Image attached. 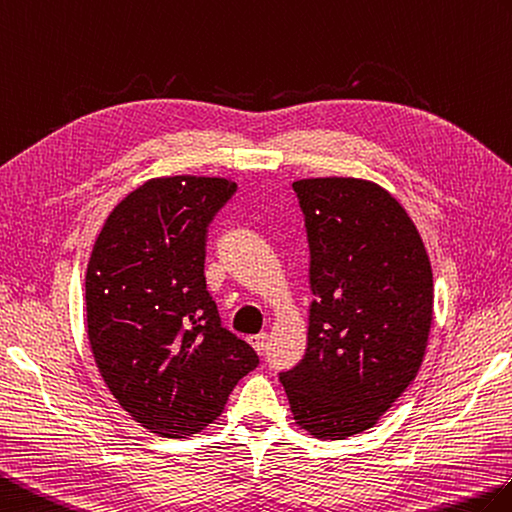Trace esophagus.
Returning <instances> with one entry per match:
<instances>
[{
    "instance_id": "obj_1",
    "label": "esophagus",
    "mask_w": 512,
    "mask_h": 512,
    "mask_svg": "<svg viewBox=\"0 0 512 512\" xmlns=\"http://www.w3.org/2000/svg\"><path fill=\"white\" fill-rule=\"evenodd\" d=\"M247 339H249V344L254 346L256 352H263L265 346H267V333H258V335H252V337H247Z\"/></svg>"
}]
</instances>
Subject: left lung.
<instances>
[{
	"label": "left lung",
	"instance_id": "1",
	"mask_svg": "<svg viewBox=\"0 0 512 512\" xmlns=\"http://www.w3.org/2000/svg\"><path fill=\"white\" fill-rule=\"evenodd\" d=\"M311 249L306 355L280 374L295 425L344 440L377 425L416 377L434 276L405 208L368 179L293 181Z\"/></svg>",
	"mask_w": 512,
	"mask_h": 512
}]
</instances>
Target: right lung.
<instances>
[{"instance_id":"add662e5","label":"right lung","mask_w":512,"mask_h":512,"mask_svg":"<svg viewBox=\"0 0 512 512\" xmlns=\"http://www.w3.org/2000/svg\"><path fill=\"white\" fill-rule=\"evenodd\" d=\"M236 192L232 179L144 181L111 210L85 274L87 337L120 407L162 438L217 420L234 385L258 366L221 326L206 289V232Z\"/></svg>"}]
</instances>
